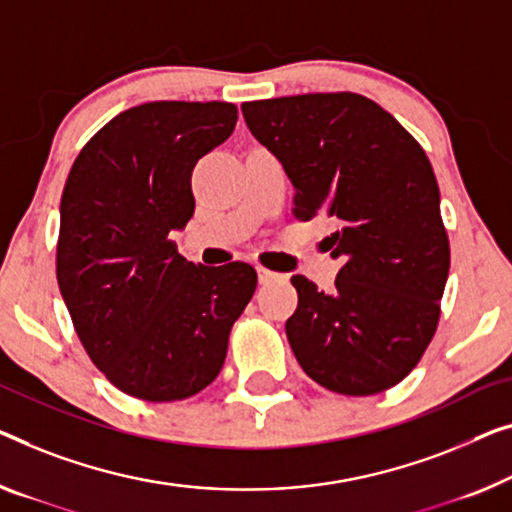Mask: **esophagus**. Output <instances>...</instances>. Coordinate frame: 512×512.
<instances>
[{
  "instance_id": "34e87169",
  "label": "esophagus",
  "mask_w": 512,
  "mask_h": 512,
  "mask_svg": "<svg viewBox=\"0 0 512 512\" xmlns=\"http://www.w3.org/2000/svg\"><path fill=\"white\" fill-rule=\"evenodd\" d=\"M257 278H259V282H262V285H269V282L278 280L282 276H280V273H273L269 269H264V266H257Z\"/></svg>"
}]
</instances>
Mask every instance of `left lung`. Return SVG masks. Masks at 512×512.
<instances>
[{
  "mask_svg": "<svg viewBox=\"0 0 512 512\" xmlns=\"http://www.w3.org/2000/svg\"><path fill=\"white\" fill-rule=\"evenodd\" d=\"M255 140L285 167L294 216L335 218L333 292L294 276L289 347L305 375L342 395H375L416 368L439 322L451 248L439 186L414 137L370 98L303 94L241 105Z\"/></svg>",
  "mask_w": 512,
  "mask_h": 512,
  "instance_id": "left-lung-1",
  "label": "left lung"
}]
</instances>
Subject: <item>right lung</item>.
<instances>
[{"mask_svg":"<svg viewBox=\"0 0 512 512\" xmlns=\"http://www.w3.org/2000/svg\"><path fill=\"white\" fill-rule=\"evenodd\" d=\"M236 119V105L218 101L137 105L91 137L66 179L61 299L96 368L133 398L172 402L207 388L255 294L250 264H193L170 239L195 211V163Z\"/></svg>","mask_w":512,"mask_h":512,"instance_id":"1","label":"right lung"}]
</instances>
